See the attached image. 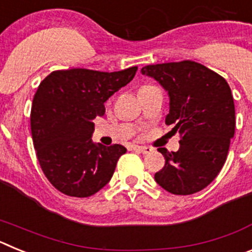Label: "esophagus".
<instances>
[{
  "mask_svg": "<svg viewBox=\"0 0 252 252\" xmlns=\"http://www.w3.org/2000/svg\"><path fill=\"white\" fill-rule=\"evenodd\" d=\"M132 149L135 151H139V153H142V154H149L151 151L150 148H148V146H139V145H133Z\"/></svg>",
  "mask_w": 252,
  "mask_h": 252,
  "instance_id": "esophagus-1",
  "label": "esophagus"
}]
</instances>
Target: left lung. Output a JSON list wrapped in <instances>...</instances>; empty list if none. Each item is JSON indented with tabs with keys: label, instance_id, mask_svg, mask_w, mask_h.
<instances>
[{
	"label": "left lung",
	"instance_id": "obj_1",
	"mask_svg": "<svg viewBox=\"0 0 252 252\" xmlns=\"http://www.w3.org/2000/svg\"><path fill=\"white\" fill-rule=\"evenodd\" d=\"M169 97L166 125L180 135L178 151L158 149L165 165L155 182L169 193L188 195L212 183L221 171L235 135V104L224 78L192 60L146 65Z\"/></svg>",
	"mask_w": 252,
	"mask_h": 252
}]
</instances>
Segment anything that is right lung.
<instances>
[{"label":"right lung","instance_id":"right-lung-1","mask_svg":"<svg viewBox=\"0 0 252 252\" xmlns=\"http://www.w3.org/2000/svg\"><path fill=\"white\" fill-rule=\"evenodd\" d=\"M136 70H57L40 83L31 107V133L40 166L59 192L90 197L111 180L126 148L93 142L94 119L104 115V102L130 83Z\"/></svg>","mask_w":252,"mask_h":252}]
</instances>
